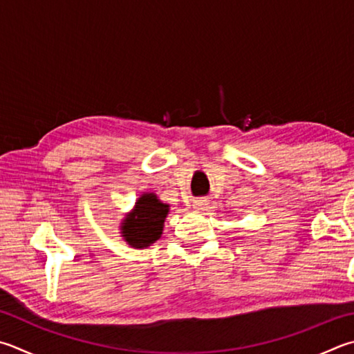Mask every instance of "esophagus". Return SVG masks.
Masks as SVG:
<instances>
[{
  "label": "esophagus",
  "mask_w": 354,
  "mask_h": 354,
  "mask_svg": "<svg viewBox=\"0 0 354 354\" xmlns=\"http://www.w3.org/2000/svg\"><path fill=\"white\" fill-rule=\"evenodd\" d=\"M205 205H207V204H205L204 199H196V201L194 203V207L198 209V210H203V209L205 207Z\"/></svg>",
  "instance_id": "1"
}]
</instances>
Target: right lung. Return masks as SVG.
Segmentation results:
<instances>
[{
    "mask_svg": "<svg viewBox=\"0 0 354 354\" xmlns=\"http://www.w3.org/2000/svg\"><path fill=\"white\" fill-rule=\"evenodd\" d=\"M167 214L169 205L160 203L153 194L140 196L133 214L125 218V223H122V234L133 248L150 246L162 234Z\"/></svg>",
    "mask_w": 354,
    "mask_h": 354,
    "instance_id": "1",
    "label": "right lung"
}]
</instances>
